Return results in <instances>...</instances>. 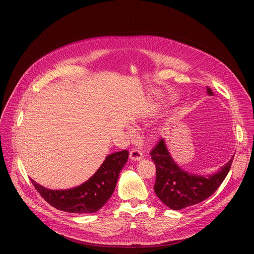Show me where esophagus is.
Here are the masks:
<instances>
[{
  "label": "esophagus",
  "instance_id": "esophagus-1",
  "mask_svg": "<svg viewBox=\"0 0 254 254\" xmlns=\"http://www.w3.org/2000/svg\"><path fill=\"white\" fill-rule=\"evenodd\" d=\"M143 158V154L141 151L137 150V149H134L132 151H130L129 153V159L131 161H139Z\"/></svg>",
  "mask_w": 254,
  "mask_h": 254
}]
</instances>
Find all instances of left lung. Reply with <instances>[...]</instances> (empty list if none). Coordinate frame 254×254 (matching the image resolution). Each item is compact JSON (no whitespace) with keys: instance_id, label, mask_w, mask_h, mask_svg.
Returning <instances> with one entry per match:
<instances>
[{"instance_id":"1","label":"left lung","mask_w":254,"mask_h":254,"mask_svg":"<svg viewBox=\"0 0 254 254\" xmlns=\"http://www.w3.org/2000/svg\"><path fill=\"white\" fill-rule=\"evenodd\" d=\"M206 90L208 95H214L208 86ZM151 156L157 170L155 193L173 210L184 209L209 198L226 178L234 157L216 173L201 176L188 173L181 168L171 156L164 138H161L153 149Z\"/></svg>"}]
</instances>
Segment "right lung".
I'll return each instance as SVG.
<instances>
[{"mask_svg":"<svg viewBox=\"0 0 254 254\" xmlns=\"http://www.w3.org/2000/svg\"><path fill=\"white\" fill-rule=\"evenodd\" d=\"M127 159V150L108 155L86 182L67 190L47 189L32 179L31 182L43 199L58 210L76 214L94 213L112 197Z\"/></svg>","mask_w":254,"mask_h":254,"instance_id":"add662e5","label":"right lung"}]
</instances>
